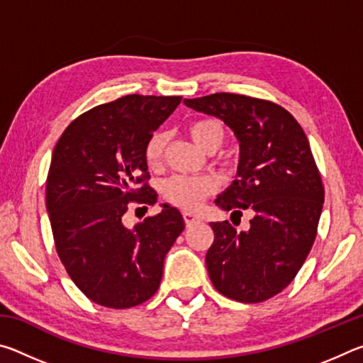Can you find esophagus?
Here are the masks:
<instances>
[{
    "mask_svg": "<svg viewBox=\"0 0 363 363\" xmlns=\"http://www.w3.org/2000/svg\"><path fill=\"white\" fill-rule=\"evenodd\" d=\"M184 220H186L187 227H190V225L199 224L200 223V218L196 216V214H194V213H184Z\"/></svg>",
    "mask_w": 363,
    "mask_h": 363,
    "instance_id": "esophagus-1",
    "label": "esophagus"
}]
</instances>
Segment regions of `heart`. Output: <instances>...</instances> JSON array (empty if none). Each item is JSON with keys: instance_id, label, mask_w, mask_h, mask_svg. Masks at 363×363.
I'll return each instance as SVG.
<instances>
[{"instance_id": "b5f03b06", "label": "heart", "mask_w": 363, "mask_h": 363, "mask_svg": "<svg viewBox=\"0 0 363 363\" xmlns=\"http://www.w3.org/2000/svg\"><path fill=\"white\" fill-rule=\"evenodd\" d=\"M187 130L195 144L206 152L218 150L225 138L223 125L214 118H196L189 123ZM164 140L167 138L162 131H155L145 140L144 158L150 168H157L162 163ZM214 189H216V184L210 177L174 176L164 182L163 192L173 205L181 206L184 210H196L206 196L214 192Z\"/></svg>"}]
</instances>
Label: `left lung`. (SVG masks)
<instances>
[{"label": "left lung", "instance_id": "left-lung-1", "mask_svg": "<svg viewBox=\"0 0 363 363\" xmlns=\"http://www.w3.org/2000/svg\"><path fill=\"white\" fill-rule=\"evenodd\" d=\"M218 116L240 143L237 179L216 205L242 216L250 229L229 220L210 223L214 242L206 267L216 290L238 303H262L291 284L314 245L325 189L309 140L296 118L275 102L216 93L184 101Z\"/></svg>", "mask_w": 363, "mask_h": 363}]
</instances>
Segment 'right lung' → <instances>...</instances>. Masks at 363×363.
Returning a JSON list of instances; mask_svg holds the SVG:
<instances>
[{"label": "right lung", "instance_id": "obj_1", "mask_svg": "<svg viewBox=\"0 0 363 363\" xmlns=\"http://www.w3.org/2000/svg\"><path fill=\"white\" fill-rule=\"evenodd\" d=\"M181 99L123 96L79 115L54 147L46 181L54 243L73 284L96 304L126 309L150 299L186 225L169 205L134 229L123 224L128 208L157 203L144 145Z\"/></svg>", "mask_w": 363, "mask_h": 363}]
</instances>
